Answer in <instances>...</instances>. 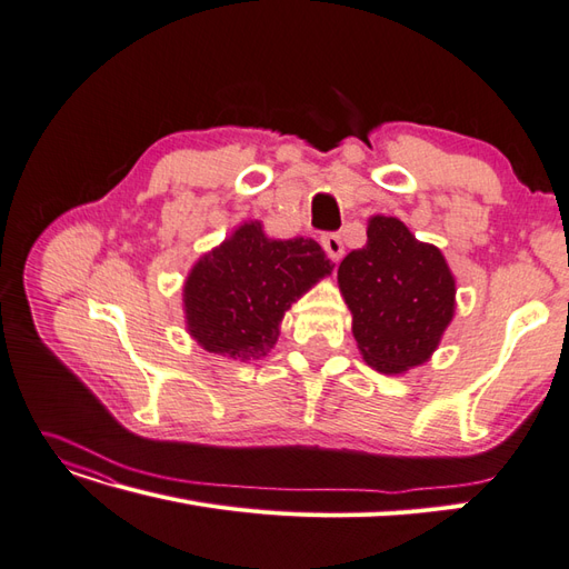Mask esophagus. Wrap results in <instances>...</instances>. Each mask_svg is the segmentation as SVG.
<instances>
[{
    "label": "esophagus",
    "mask_w": 569,
    "mask_h": 569,
    "mask_svg": "<svg viewBox=\"0 0 569 569\" xmlns=\"http://www.w3.org/2000/svg\"><path fill=\"white\" fill-rule=\"evenodd\" d=\"M322 247L331 261H339L343 257V240L337 232H327V236H322Z\"/></svg>",
    "instance_id": "obj_1"
}]
</instances>
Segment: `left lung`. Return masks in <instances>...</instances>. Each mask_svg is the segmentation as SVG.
I'll use <instances>...</instances> for the list:
<instances>
[{
	"label": "left lung",
	"instance_id": "obj_1",
	"mask_svg": "<svg viewBox=\"0 0 569 569\" xmlns=\"http://www.w3.org/2000/svg\"><path fill=\"white\" fill-rule=\"evenodd\" d=\"M339 290L362 360L385 375L428 362L457 310V281L440 247L416 240L395 216L370 218L366 247L339 264Z\"/></svg>",
	"mask_w": 569,
	"mask_h": 569
}]
</instances>
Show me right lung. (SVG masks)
I'll use <instances>...</instances> for the list:
<instances>
[{
    "mask_svg": "<svg viewBox=\"0 0 569 569\" xmlns=\"http://www.w3.org/2000/svg\"><path fill=\"white\" fill-rule=\"evenodd\" d=\"M331 269L315 240H273L259 221H247L189 269L182 286L189 337L232 360L267 356L286 310Z\"/></svg>",
    "mask_w": 569,
    "mask_h": 569,
    "instance_id": "1",
    "label": "right lung"
}]
</instances>
